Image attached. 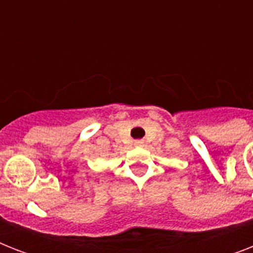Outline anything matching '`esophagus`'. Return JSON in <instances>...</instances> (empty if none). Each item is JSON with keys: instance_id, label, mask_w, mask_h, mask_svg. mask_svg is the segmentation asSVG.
I'll return each mask as SVG.
<instances>
[{"instance_id": "1", "label": "esophagus", "mask_w": 253, "mask_h": 253, "mask_svg": "<svg viewBox=\"0 0 253 253\" xmlns=\"http://www.w3.org/2000/svg\"><path fill=\"white\" fill-rule=\"evenodd\" d=\"M135 147H143L144 146V142L143 140H135Z\"/></svg>"}]
</instances>
